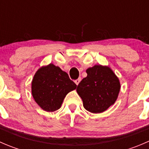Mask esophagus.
<instances>
[{"label": "esophagus", "mask_w": 149, "mask_h": 149, "mask_svg": "<svg viewBox=\"0 0 149 149\" xmlns=\"http://www.w3.org/2000/svg\"><path fill=\"white\" fill-rule=\"evenodd\" d=\"M81 80V78H79V79H78L75 80V83H76V85H79V84L80 83Z\"/></svg>", "instance_id": "esophagus-1"}]
</instances>
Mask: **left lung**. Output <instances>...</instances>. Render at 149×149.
I'll return each instance as SVG.
<instances>
[{"instance_id": "1", "label": "left lung", "mask_w": 149, "mask_h": 149, "mask_svg": "<svg viewBox=\"0 0 149 149\" xmlns=\"http://www.w3.org/2000/svg\"><path fill=\"white\" fill-rule=\"evenodd\" d=\"M86 73L87 76L79 83L76 91L86 110L101 113L118 99L120 90L119 79L110 68L101 65L88 68Z\"/></svg>"}]
</instances>
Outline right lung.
<instances>
[{"mask_svg": "<svg viewBox=\"0 0 149 149\" xmlns=\"http://www.w3.org/2000/svg\"><path fill=\"white\" fill-rule=\"evenodd\" d=\"M76 87L67 73L50 63L36 72L31 82V94L43 110L54 112L61 108L68 93Z\"/></svg>", "mask_w": 149, "mask_h": 149, "instance_id": "1", "label": "right lung"}]
</instances>
